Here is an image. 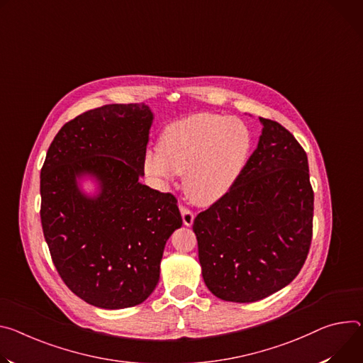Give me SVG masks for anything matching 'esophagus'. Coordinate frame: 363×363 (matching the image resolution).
<instances>
[{
    "label": "esophagus",
    "instance_id": "esophagus-1",
    "mask_svg": "<svg viewBox=\"0 0 363 363\" xmlns=\"http://www.w3.org/2000/svg\"><path fill=\"white\" fill-rule=\"evenodd\" d=\"M179 211H181V216H182V221L186 227H191L192 223H194V218H195V214L192 211H189L188 208H185L184 206H179Z\"/></svg>",
    "mask_w": 363,
    "mask_h": 363
}]
</instances>
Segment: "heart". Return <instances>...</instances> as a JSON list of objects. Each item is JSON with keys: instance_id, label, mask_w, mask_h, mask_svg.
I'll return each mask as SVG.
<instances>
[{"instance_id": "1", "label": "heart", "mask_w": 363, "mask_h": 363, "mask_svg": "<svg viewBox=\"0 0 363 363\" xmlns=\"http://www.w3.org/2000/svg\"><path fill=\"white\" fill-rule=\"evenodd\" d=\"M247 127L238 118L199 113L164 127L157 149H147L143 171L162 185L184 175L188 199L208 207L235 188L250 153Z\"/></svg>"}]
</instances>
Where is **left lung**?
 Returning <instances> with one entry per match:
<instances>
[{
  "label": "left lung",
  "instance_id": "left-lung-1",
  "mask_svg": "<svg viewBox=\"0 0 363 363\" xmlns=\"http://www.w3.org/2000/svg\"><path fill=\"white\" fill-rule=\"evenodd\" d=\"M259 121L257 146L238 184L192 225L207 288L232 303H255L286 286L313 236L307 155L279 123Z\"/></svg>",
  "mask_w": 363,
  "mask_h": 363
}]
</instances>
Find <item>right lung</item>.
Segmentation results:
<instances>
[{"instance_id":"1","label":"right lung","mask_w":363,"mask_h":363,"mask_svg":"<svg viewBox=\"0 0 363 363\" xmlns=\"http://www.w3.org/2000/svg\"><path fill=\"white\" fill-rule=\"evenodd\" d=\"M153 113L145 103L89 110L55 136L40 172L42 227L55 267L85 303L121 310L159 282L182 225L177 199L140 182ZM91 180L94 193L82 184Z\"/></svg>"}]
</instances>
